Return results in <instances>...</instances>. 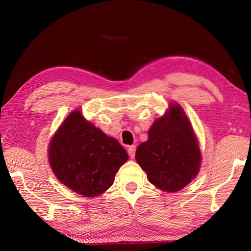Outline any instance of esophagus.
I'll use <instances>...</instances> for the list:
<instances>
[{"instance_id":"34e87169","label":"esophagus","mask_w":251,"mask_h":251,"mask_svg":"<svg viewBox=\"0 0 251 251\" xmlns=\"http://www.w3.org/2000/svg\"><path fill=\"white\" fill-rule=\"evenodd\" d=\"M127 151H128L129 154V157L130 158H134L135 157V153H136V146H130L127 149Z\"/></svg>"}]
</instances>
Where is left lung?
<instances>
[{
  "label": "left lung",
  "instance_id": "1",
  "mask_svg": "<svg viewBox=\"0 0 251 251\" xmlns=\"http://www.w3.org/2000/svg\"><path fill=\"white\" fill-rule=\"evenodd\" d=\"M136 159L148 180L165 192L183 189L196 177L201 162L199 141L178 103H170L165 115L153 123Z\"/></svg>",
  "mask_w": 251,
  "mask_h": 251
}]
</instances>
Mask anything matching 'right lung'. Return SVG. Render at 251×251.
Listing matches in <instances>:
<instances>
[{"instance_id":"1","label":"right lung","mask_w":251,"mask_h":251,"mask_svg":"<svg viewBox=\"0 0 251 251\" xmlns=\"http://www.w3.org/2000/svg\"><path fill=\"white\" fill-rule=\"evenodd\" d=\"M49 158L61 183L79 195L95 197L113 184L128 154L119 141L106 136L75 110L52 136Z\"/></svg>"}]
</instances>
